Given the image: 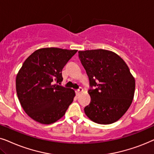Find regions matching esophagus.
Returning a JSON list of instances; mask_svg holds the SVG:
<instances>
[{
  "label": "esophagus",
  "instance_id": "obj_1",
  "mask_svg": "<svg viewBox=\"0 0 154 154\" xmlns=\"http://www.w3.org/2000/svg\"><path fill=\"white\" fill-rule=\"evenodd\" d=\"M82 91H83V89H82V88H79V89L76 90L75 93H76V94H77V96H78V95H79V94H80Z\"/></svg>",
  "mask_w": 154,
  "mask_h": 154
}]
</instances>
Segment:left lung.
<instances>
[{"label":"left lung","instance_id":"1","mask_svg":"<svg viewBox=\"0 0 154 154\" xmlns=\"http://www.w3.org/2000/svg\"><path fill=\"white\" fill-rule=\"evenodd\" d=\"M79 58L89 77L91 102L85 108L90 120L108 125L127 112L134 95L135 79L125 62L104 49L79 51Z\"/></svg>","mask_w":154,"mask_h":154}]
</instances>
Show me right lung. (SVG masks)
Instances as JSON below:
<instances>
[{"instance_id":"1","label":"right lung","mask_w":154,"mask_h":154,"mask_svg":"<svg viewBox=\"0 0 154 154\" xmlns=\"http://www.w3.org/2000/svg\"><path fill=\"white\" fill-rule=\"evenodd\" d=\"M77 50L43 48L31 54L16 77L18 99L26 114L44 125L56 122L72 103L75 92L57 84L62 69Z\"/></svg>"}]
</instances>
